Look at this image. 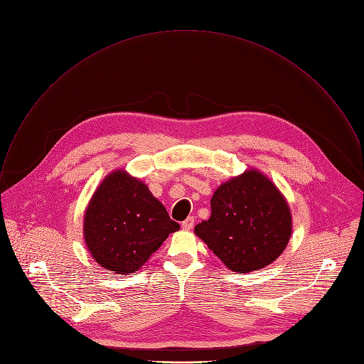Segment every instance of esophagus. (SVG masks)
<instances>
[{
    "instance_id": "esophagus-1",
    "label": "esophagus",
    "mask_w": 364,
    "mask_h": 364,
    "mask_svg": "<svg viewBox=\"0 0 364 364\" xmlns=\"http://www.w3.org/2000/svg\"><path fill=\"white\" fill-rule=\"evenodd\" d=\"M193 224H195V218H193V216H188L186 220L182 223V228H183L185 231H189V230L193 228Z\"/></svg>"
}]
</instances>
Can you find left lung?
<instances>
[{
  "mask_svg": "<svg viewBox=\"0 0 364 364\" xmlns=\"http://www.w3.org/2000/svg\"><path fill=\"white\" fill-rule=\"evenodd\" d=\"M293 221L278 188L250 169L213 192L210 216L195 234L231 271L245 274L275 261L291 237Z\"/></svg>",
  "mask_w": 364,
  "mask_h": 364,
  "instance_id": "left-lung-1",
  "label": "left lung"
}]
</instances>
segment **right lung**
<instances>
[{
	"mask_svg": "<svg viewBox=\"0 0 364 364\" xmlns=\"http://www.w3.org/2000/svg\"><path fill=\"white\" fill-rule=\"evenodd\" d=\"M179 228L146 185L119 169L107 175L93 193L83 234L99 265L129 275Z\"/></svg>",
	"mask_w": 364,
	"mask_h": 364,
	"instance_id": "1",
	"label": "right lung"
}]
</instances>
